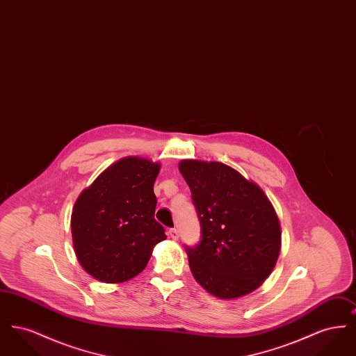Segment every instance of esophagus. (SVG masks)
Listing matches in <instances>:
<instances>
[{
  "instance_id": "esophagus-1",
  "label": "esophagus",
  "mask_w": 356,
  "mask_h": 356,
  "mask_svg": "<svg viewBox=\"0 0 356 356\" xmlns=\"http://www.w3.org/2000/svg\"><path fill=\"white\" fill-rule=\"evenodd\" d=\"M168 234H170V236L173 238V240H177L179 238V231L176 229V228H170V231H168Z\"/></svg>"
}]
</instances>
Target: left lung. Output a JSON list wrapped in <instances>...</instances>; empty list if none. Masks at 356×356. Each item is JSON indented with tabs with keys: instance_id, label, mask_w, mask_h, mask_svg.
<instances>
[{
	"instance_id": "8db88e82",
	"label": "left lung",
	"mask_w": 356,
	"mask_h": 356,
	"mask_svg": "<svg viewBox=\"0 0 356 356\" xmlns=\"http://www.w3.org/2000/svg\"><path fill=\"white\" fill-rule=\"evenodd\" d=\"M179 170L200 221L199 243L186 245L195 279L220 299L252 292L280 252V225L270 200L222 163L183 160Z\"/></svg>"
}]
</instances>
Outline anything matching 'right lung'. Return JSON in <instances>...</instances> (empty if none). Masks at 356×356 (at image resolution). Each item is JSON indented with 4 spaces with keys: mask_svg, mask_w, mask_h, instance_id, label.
I'll return each mask as SVG.
<instances>
[{
    "mask_svg": "<svg viewBox=\"0 0 356 356\" xmlns=\"http://www.w3.org/2000/svg\"><path fill=\"white\" fill-rule=\"evenodd\" d=\"M160 164L125 157L83 191L72 212V236L85 271L104 283L132 279L145 268L153 247L165 240L154 220L153 184Z\"/></svg>",
    "mask_w": 356,
    "mask_h": 356,
    "instance_id": "obj_1",
    "label": "right lung"
}]
</instances>
